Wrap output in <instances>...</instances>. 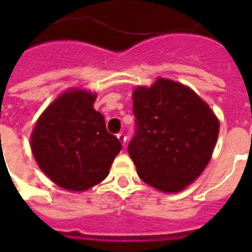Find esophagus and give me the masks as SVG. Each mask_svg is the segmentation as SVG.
Here are the masks:
<instances>
[{
  "mask_svg": "<svg viewBox=\"0 0 252 252\" xmlns=\"http://www.w3.org/2000/svg\"><path fill=\"white\" fill-rule=\"evenodd\" d=\"M117 137H119V140L122 142V144H124V145L126 144V140H127V137H126V135H125L124 132L117 133Z\"/></svg>",
  "mask_w": 252,
  "mask_h": 252,
  "instance_id": "1",
  "label": "esophagus"
}]
</instances>
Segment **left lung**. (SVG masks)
Returning a JSON list of instances; mask_svg holds the SVG:
<instances>
[{
  "label": "left lung",
  "instance_id": "left-lung-1",
  "mask_svg": "<svg viewBox=\"0 0 252 252\" xmlns=\"http://www.w3.org/2000/svg\"><path fill=\"white\" fill-rule=\"evenodd\" d=\"M135 135L128 154L141 180L177 193L193 183L212 157L220 122L190 88L158 78L133 91Z\"/></svg>",
  "mask_w": 252,
  "mask_h": 252
}]
</instances>
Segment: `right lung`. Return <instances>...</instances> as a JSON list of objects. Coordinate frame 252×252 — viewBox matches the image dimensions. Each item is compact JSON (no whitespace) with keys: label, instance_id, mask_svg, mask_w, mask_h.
<instances>
[{"label":"right lung","instance_id":"obj_1","mask_svg":"<svg viewBox=\"0 0 252 252\" xmlns=\"http://www.w3.org/2000/svg\"><path fill=\"white\" fill-rule=\"evenodd\" d=\"M94 93L70 90L44 111L31 135L37 165L55 184L82 192L108 175L121 142L93 108Z\"/></svg>","mask_w":252,"mask_h":252}]
</instances>
